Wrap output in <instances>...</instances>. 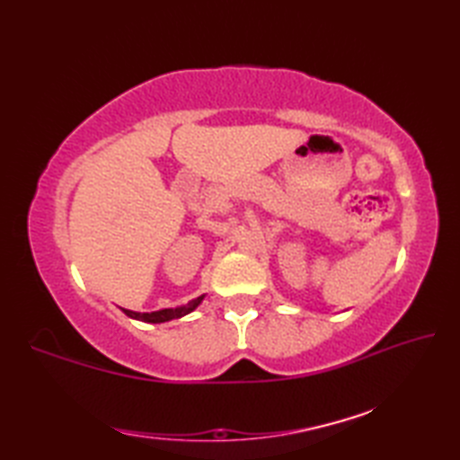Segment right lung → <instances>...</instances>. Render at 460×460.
<instances>
[{"label":"right lung","instance_id":"obj_1","mask_svg":"<svg viewBox=\"0 0 460 460\" xmlns=\"http://www.w3.org/2000/svg\"><path fill=\"white\" fill-rule=\"evenodd\" d=\"M201 300H203V296L191 300L188 306L175 308V310H172V308L158 310V312H134V310H126V308H122V310H124V314L130 316V318L144 320V322H152V324H160V322H170V320H173V318H181V316H185V314H190V312H191L195 306H198Z\"/></svg>","mask_w":460,"mask_h":460}]
</instances>
